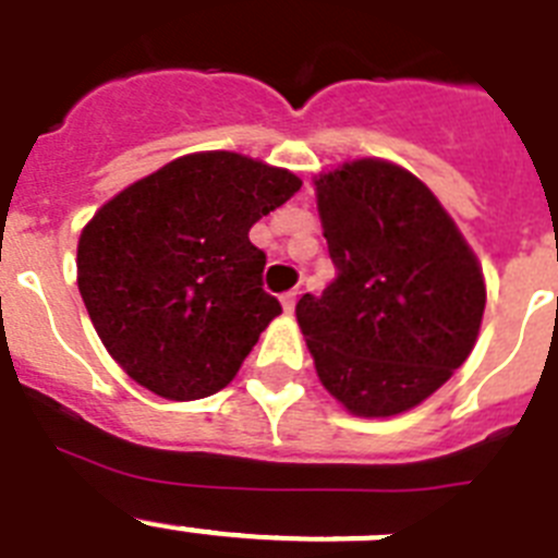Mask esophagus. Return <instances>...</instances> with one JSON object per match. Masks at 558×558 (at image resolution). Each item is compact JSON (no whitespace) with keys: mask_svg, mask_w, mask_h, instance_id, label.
Segmentation results:
<instances>
[{"mask_svg":"<svg viewBox=\"0 0 558 558\" xmlns=\"http://www.w3.org/2000/svg\"><path fill=\"white\" fill-rule=\"evenodd\" d=\"M280 303H283V312H286V314H292L294 306H298V292L280 294Z\"/></svg>","mask_w":558,"mask_h":558,"instance_id":"esophagus-1","label":"esophagus"}]
</instances>
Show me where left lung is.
Returning a JSON list of instances; mask_svg holds the SVG:
<instances>
[{
  "label": "left lung",
  "mask_w": 558,
  "mask_h": 558,
  "mask_svg": "<svg viewBox=\"0 0 558 558\" xmlns=\"http://www.w3.org/2000/svg\"><path fill=\"white\" fill-rule=\"evenodd\" d=\"M337 278L294 308L328 393L362 418L407 413L472 353L486 308L477 255L435 193L387 159L314 179Z\"/></svg>",
  "instance_id": "1"
}]
</instances>
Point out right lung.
Returning <instances> with one entry per match:
<instances>
[{
    "mask_svg": "<svg viewBox=\"0 0 558 558\" xmlns=\"http://www.w3.org/2000/svg\"><path fill=\"white\" fill-rule=\"evenodd\" d=\"M292 171L198 151L109 198L77 241V289L106 351L171 401L219 393L280 314L252 225L300 191Z\"/></svg>",
    "mask_w": 558,
    "mask_h": 558,
    "instance_id": "obj_1",
    "label": "right lung"
}]
</instances>
